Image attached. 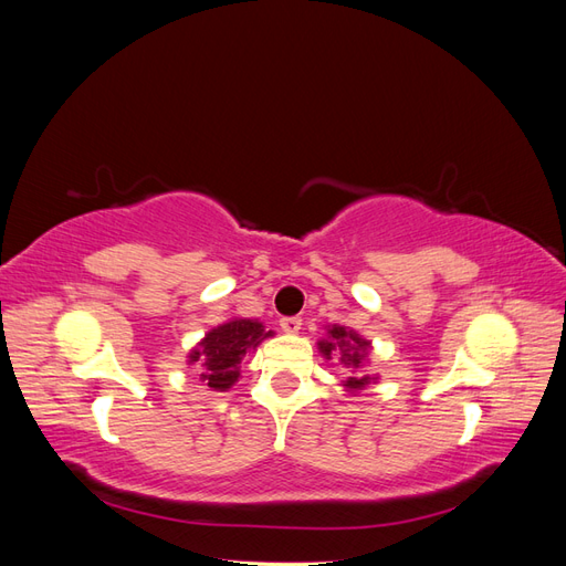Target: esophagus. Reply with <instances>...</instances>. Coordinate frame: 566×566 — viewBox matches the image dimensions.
I'll use <instances>...</instances> for the list:
<instances>
[{
	"mask_svg": "<svg viewBox=\"0 0 566 566\" xmlns=\"http://www.w3.org/2000/svg\"><path fill=\"white\" fill-rule=\"evenodd\" d=\"M300 328H302V318L300 316H285V318H281V331L283 333L295 335V333H300Z\"/></svg>",
	"mask_w": 566,
	"mask_h": 566,
	"instance_id": "obj_1",
	"label": "esophagus"
}]
</instances>
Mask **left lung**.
<instances>
[{"label":"left lung","instance_id":"obj_1","mask_svg":"<svg viewBox=\"0 0 566 566\" xmlns=\"http://www.w3.org/2000/svg\"><path fill=\"white\" fill-rule=\"evenodd\" d=\"M368 349L370 342L364 339L358 333L342 328V325H333L328 328V337L318 339V352L323 354V358H333V361L342 364L345 368H349L354 375L345 380L347 391H361L364 387H368L370 382H375L378 378H370V375L356 373V368H361L364 361L368 358Z\"/></svg>","mask_w":566,"mask_h":566}]
</instances>
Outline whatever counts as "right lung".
<instances>
[{"label": "right lung", "mask_w": 566, "mask_h": 566, "mask_svg": "<svg viewBox=\"0 0 566 566\" xmlns=\"http://www.w3.org/2000/svg\"><path fill=\"white\" fill-rule=\"evenodd\" d=\"M260 321L231 318L205 335L188 354V364L202 366L200 380L214 391L231 389L241 378V361L248 349H256L271 337Z\"/></svg>", "instance_id": "right-lung-1"}]
</instances>
